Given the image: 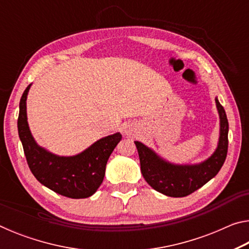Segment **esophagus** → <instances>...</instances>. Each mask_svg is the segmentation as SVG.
I'll use <instances>...</instances> for the list:
<instances>
[{
    "label": "esophagus",
    "instance_id": "esophagus-1",
    "mask_svg": "<svg viewBox=\"0 0 249 249\" xmlns=\"http://www.w3.org/2000/svg\"><path fill=\"white\" fill-rule=\"evenodd\" d=\"M124 134L126 135V136H130V135H132V129L126 128V129L124 130Z\"/></svg>",
    "mask_w": 249,
    "mask_h": 249
}]
</instances>
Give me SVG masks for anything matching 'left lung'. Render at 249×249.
<instances>
[{
    "label": "left lung",
    "instance_id": "1",
    "mask_svg": "<svg viewBox=\"0 0 249 249\" xmlns=\"http://www.w3.org/2000/svg\"><path fill=\"white\" fill-rule=\"evenodd\" d=\"M215 103L220 116V137L215 151L204 161L196 165H176L160 157L142 142H135L142 177L156 191L172 197L187 196L203 187L220 171L229 147V122L217 98Z\"/></svg>",
    "mask_w": 249,
    "mask_h": 249
}]
</instances>
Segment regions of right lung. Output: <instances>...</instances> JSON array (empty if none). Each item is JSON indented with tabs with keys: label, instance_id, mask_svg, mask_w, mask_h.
I'll list each match as a JSON object with an SVG mask.
<instances>
[{
	"label": "right lung",
	"instance_id": "obj_1",
	"mask_svg": "<svg viewBox=\"0 0 249 249\" xmlns=\"http://www.w3.org/2000/svg\"><path fill=\"white\" fill-rule=\"evenodd\" d=\"M32 83L19 101L18 120V136L29 169L41 184L71 199H86L94 195L102 183L105 167L113 150L122 140L121 133L96 141L82 153L58 156L37 144L29 129L26 100Z\"/></svg>",
	"mask_w": 249,
	"mask_h": 249
}]
</instances>
